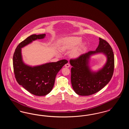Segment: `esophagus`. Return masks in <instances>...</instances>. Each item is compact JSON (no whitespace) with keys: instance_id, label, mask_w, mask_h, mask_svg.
Returning a JSON list of instances; mask_svg holds the SVG:
<instances>
[{"instance_id":"1","label":"esophagus","mask_w":129,"mask_h":129,"mask_svg":"<svg viewBox=\"0 0 129 129\" xmlns=\"http://www.w3.org/2000/svg\"><path fill=\"white\" fill-rule=\"evenodd\" d=\"M65 67L66 68H69L70 67V64L69 63H67L65 65Z\"/></svg>"}]
</instances>
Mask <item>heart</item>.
Masks as SVG:
<instances>
[{"label":"heart","mask_w":129,"mask_h":129,"mask_svg":"<svg viewBox=\"0 0 129 129\" xmlns=\"http://www.w3.org/2000/svg\"><path fill=\"white\" fill-rule=\"evenodd\" d=\"M82 41L81 37L70 36L64 38L60 41V50L65 52L73 49L70 52V55L73 58H76L82 54L86 48V43H81Z\"/></svg>","instance_id":"1"}]
</instances>
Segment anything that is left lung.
Instances as JSON below:
<instances>
[{
	"label": "left lung",
	"instance_id": "left-lung-1",
	"mask_svg": "<svg viewBox=\"0 0 129 129\" xmlns=\"http://www.w3.org/2000/svg\"><path fill=\"white\" fill-rule=\"evenodd\" d=\"M99 44L95 51H90L75 59H71V83L75 92L81 96L95 94L110 81L114 70V55L110 44L99 38ZM102 52L107 56V62L97 72L91 71L88 64L90 55Z\"/></svg>",
	"mask_w": 129,
	"mask_h": 129
}]
</instances>
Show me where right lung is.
Instances as JSON below:
<instances>
[{"mask_svg":"<svg viewBox=\"0 0 129 129\" xmlns=\"http://www.w3.org/2000/svg\"><path fill=\"white\" fill-rule=\"evenodd\" d=\"M45 34H33L19 43L13 56V71L16 80L31 94L39 96L48 94L53 89L58 72L68 61L63 59L42 65L31 67L23 61L21 48L37 39H43Z\"/></svg>","mask_w":129,"mask_h":129,"instance_id":"add662e5","label":"right lung"}]
</instances>
